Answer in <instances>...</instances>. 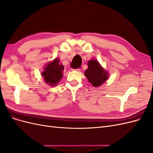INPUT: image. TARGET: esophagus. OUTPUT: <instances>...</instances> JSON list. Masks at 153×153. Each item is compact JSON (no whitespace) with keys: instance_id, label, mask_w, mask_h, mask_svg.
<instances>
[{"instance_id":"1","label":"esophagus","mask_w":153,"mask_h":153,"mask_svg":"<svg viewBox=\"0 0 153 153\" xmlns=\"http://www.w3.org/2000/svg\"><path fill=\"white\" fill-rule=\"evenodd\" d=\"M71 71H78L79 72L80 71V68H78V69H71Z\"/></svg>"}]
</instances>
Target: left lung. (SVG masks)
Returning <instances> with one entry per match:
<instances>
[{
	"mask_svg": "<svg viewBox=\"0 0 153 153\" xmlns=\"http://www.w3.org/2000/svg\"><path fill=\"white\" fill-rule=\"evenodd\" d=\"M87 66L88 68L85 71L84 75L92 86L98 87L108 78L109 73L101 66L98 60H89Z\"/></svg>",
	"mask_w": 153,
	"mask_h": 153,
	"instance_id": "1",
	"label": "left lung"
}]
</instances>
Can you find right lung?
I'll list each match as a JSON object with an SVG mask.
<instances>
[{"label": "right lung", "instance_id": "add662e5", "mask_svg": "<svg viewBox=\"0 0 153 153\" xmlns=\"http://www.w3.org/2000/svg\"><path fill=\"white\" fill-rule=\"evenodd\" d=\"M59 61V59L55 58L52 61L48 62L43 68L41 75L44 78L45 82L48 85H57L63 76L64 68Z\"/></svg>", "mask_w": 153, "mask_h": 153}]
</instances>
